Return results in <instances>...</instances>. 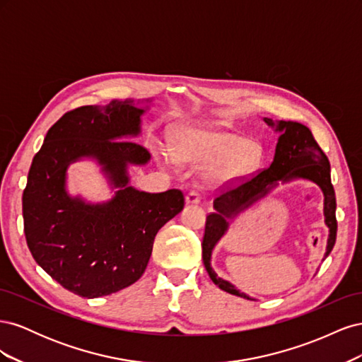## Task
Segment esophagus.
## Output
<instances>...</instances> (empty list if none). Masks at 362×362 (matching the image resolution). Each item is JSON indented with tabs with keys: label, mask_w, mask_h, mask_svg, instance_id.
I'll use <instances>...</instances> for the list:
<instances>
[{
	"label": "esophagus",
	"mask_w": 362,
	"mask_h": 362,
	"mask_svg": "<svg viewBox=\"0 0 362 362\" xmlns=\"http://www.w3.org/2000/svg\"><path fill=\"white\" fill-rule=\"evenodd\" d=\"M185 202L187 204H190V205H196V204H199L201 202V194L198 193V192H190V193H187V196H185Z\"/></svg>",
	"instance_id": "34e87169"
}]
</instances>
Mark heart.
<instances>
[{"label":"heart","mask_w":362,"mask_h":362,"mask_svg":"<svg viewBox=\"0 0 362 362\" xmlns=\"http://www.w3.org/2000/svg\"><path fill=\"white\" fill-rule=\"evenodd\" d=\"M173 156L182 163L208 164L206 182L225 185L249 177L262 157L255 141L229 131L187 129L175 140Z\"/></svg>","instance_id":"b5f03b06"}]
</instances>
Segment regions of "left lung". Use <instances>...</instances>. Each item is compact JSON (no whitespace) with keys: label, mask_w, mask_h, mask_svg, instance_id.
I'll return each mask as SVG.
<instances>
[{"label":"left lung","mask_w":362,"mask_h":362,"mask_svg":"<svg viewBox=\"0 0 362 362\" xmlns=\"http://www.w3.org/2000/svg\"><path fill=\"white\" fill-rule=\"evenodd\" d=\"M264 122L275 128L279 133L275 149V157L270 166L258 172L247 181L228 189L214 198V213L206 216L205 234L202 240V259L204 266L216 286L234 296H240L247 300H255L247 294L235 288L229 281L217 276L211 267V254L216 245L228 233L229 223L249 206L267 196L279 182L286 184L294 180H308L319 185L325 196L323 214L325 223L329 228V237L325 257L331 254L337 238V218H335V192L331 182V164L322 148L317 145L308 127L291 120H278L264 117Z\"/></svg>","instance_id":"1"}]
</instances>
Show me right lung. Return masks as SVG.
Returning <instances> with one entry per match:
<instances>
[{"label":"right lung","instance_id":"add662e5","mask_svg":"<svg viewBox=\"0 0 362 362\" xmlns=\"http://www.w3.org/2000/svg\"><path fill=\"white\" fill-rule=\"evenodd\" d=\"M146 110L133 100L75 108L48 129L33 158L23 194L28 249L54 281L81 298L134 284L148 266L158 229L184 208L181 190L146 193L129 185V164L151 160L148 149L131 141ZM83 158L100 163L118 189L110 202L92 204L67 193L69 164Z\"/></svg>","mask_w":362,"mask_h":362}]
</instances>
